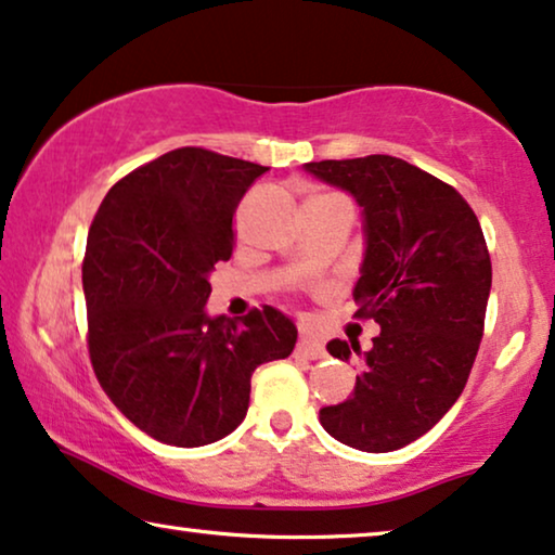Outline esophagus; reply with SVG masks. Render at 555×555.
<instances>
[{
    "label": "esophagus",
    "instance_id": "obj_1",
    "mask_svg": "<svg viewBox=\"0 0 555 555\" xmlns=\"http://www.w3.org/2000/svg\"><path fill=\"white\" fill-rule=\"evenodd\" d=\"M297 354H299V358H307V360H320V358H324V347L312 337H299Z\"/></svg>",
    "mask_w": 555,
    "mask_h": 555
}]
</instances>
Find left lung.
Returning a JSON list of instances; mask_svg holds the SVG:
<instances>
[{
	"instance_id": "1",
	"label": "left lung",
	"mask_w": 555,
	"mask_h": 555,
	"mask_svg": "<svg viewBox=\"0 0 555 555\" xmlns=\"http://www.w3.org/2000/svg\"><path fill=\"white\" fill-rule=\"evenodd\" d=\"M363 208L365 258L352 297L380 335L367 352L332 339V358L358 354L347 401L324 405V431L360 452H393L424 437L467 386L485 332L492 263L482 228L452 184L409 162L371 154L305 165Z\"/></svg>"
}]
</instances>
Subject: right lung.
I'll use <instances>...</instances> for the list:
<instances>
[{
  "label": "right lung",
  "instance_id": "1",
  "mask_svg": "<svg viewBox=\"0 0 555 555\" xmlns=\"http://www.w3.org/2000/svg\"><path fill=\"white\" fill-rule=\"evenodd\" d=\"M269 167L182 146L121 177L88 231V354L101 388L152 439L203 447L246 418L250 375L289 358L279 309L205 314L210 271L233 254V216Z\"/></svg>",
  "mask_w": 555,
  "mask_h": 555
}]
</instances>
